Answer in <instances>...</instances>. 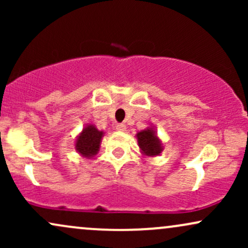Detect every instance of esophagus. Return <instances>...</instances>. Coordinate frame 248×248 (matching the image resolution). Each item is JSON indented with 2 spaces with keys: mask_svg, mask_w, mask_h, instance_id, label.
Segmentation results:
<instances>
[{
  "mask_svg": "<svg viewBox=\"0 0 248 248\" xmlns=\"http://www.w3.org/2000/svg\"><path fill=\"white\" fill-rule=\"evenodd\" d=\"M126 129H127V127L124 124H116V130H119V132H126Z\"/></svg>",
  "mask_w": 248,
  "mask_h": 248,
  "instance_id": "obj_1",
  "label": "esophagus"
}]
</instances>
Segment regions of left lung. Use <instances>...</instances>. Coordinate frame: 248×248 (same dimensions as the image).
I'll use <instances>...</instances> for the list:
<instances>
[{"instance_id": "8db88e82", "label": "left lung", "mask_w": 248, "mask_h": 248, "mask_svg": "<svg viewBox=\"0 0 248 248\" xmlns=\"http://www.w3.org/2000/svg\"><path fill=\"white\" fill-rule=\"evenodd\" d=\"M138 139V144L140 147L141 153L144 156H158L163 152V144L162 141L158 139L156 130L153 127H148L146 129L140 130L136 134Z\"/></svg>"}]
</instances>
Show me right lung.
<instances>
[{
  "instance_id": "obj_1",
  "label": "right lung",
  "mask_w": 248,
  "mask_h": 248,
  "mask_svg": "<svg viewBox=\"0 0 248 248\" xmlns=\"http://www.w3.org/2000/svg\"><path fill=\"white\" fill-rule=\"evenodd\" d=\"M104 134L102 130H98L94 124H86L76 139L75 148L79 155L85 158L94 157L100 149Z\"/></svg>"
}]
</instances>
